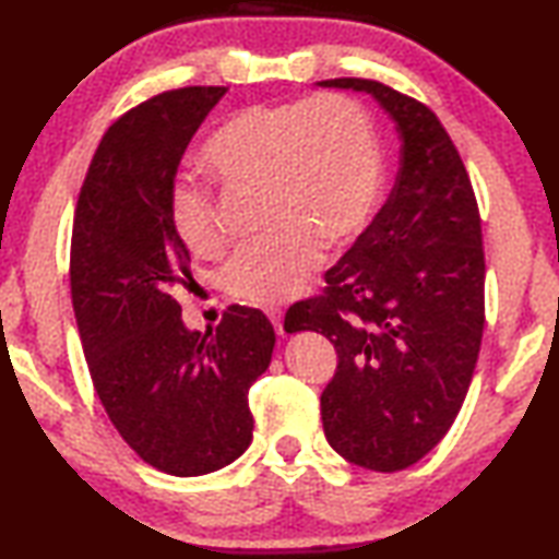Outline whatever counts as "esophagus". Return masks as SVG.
<instances>
[{"mask_svg":"<svg viewBox=\"0 0 559 559\" xmlns=\"http://www.w3.org/2000/svg\"><path fill=\"white\" fill-rule=\"evenodd\" d=\"M269 318H271L273 328H276V333H278V335H286V333H283V313H281V310L271 308V310H269Z\"/></svg>","mask_w":559,"mask_h":559,"instance_id":"34e87169","label":"esophagus"}]
</instances>
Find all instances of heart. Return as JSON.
I'll return each instance as SVG.
<instances>
[{
    "label": "heart",
    "mask_w": 559,
    "mask_h": 559,
    "mask_svg": "<svg viewBox=\"0 0 559 559\" xmlns=\"http://www.w3.org/2000/svg\"><path fill=\"white\" fill-rule=\"evenodd\" d=\"M202 159L226 185L263 187L273 231L236 246L219 271L222 288L253 306L298 296L323 261V246L357 241L382 200L384 167L372 120L343 93L236 110L206 135ZM167 214L189 251L222 246L206 185L175 179Z\"/></svg>",
    "instance_id": "1"
}]
</instances>
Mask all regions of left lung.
Here are the masks:
<instances>
[{"mask_svg":"<svg viewBox=\"0 0 559 559\" xmlns=\"http://www.w3.org/2000/svg\"><path fill=\"white\" fill-rule=\"evenodd\" d=\"M372 96L400 132V173L325 293L288 308L286 333L337 349L320 394L325 439L355 466L394 473L447 437L484 337V236L476 194L439 118L367 79L318 81Z\"/></svg>","mask_w":559,"mask_h":559,"instance_id":"8db88e82","label":"left lung"}]
</instances>
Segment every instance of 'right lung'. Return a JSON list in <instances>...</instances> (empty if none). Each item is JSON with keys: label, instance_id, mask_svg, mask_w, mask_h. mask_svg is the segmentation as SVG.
<instances>
[{"label": "right lung", "instance_id": "1", "mask_svg": "<svg viewBox=\"0 0 559 559\" xmlns=\"http://www.w3.org/2000/svg\"><path fill=\"white\" fill-rule=\"evenodd\" d=\"M224 93L167 91L112 122L73 216L71 298L93 386L128 447L182 478L219 471L249 449V386L276 345L257 308H226L202 335L173 298L189 278V251L169 224L167 194Z\"/></svg>", "mask_w": 559, "mask_h": 559}]
</instances>
